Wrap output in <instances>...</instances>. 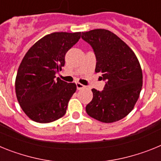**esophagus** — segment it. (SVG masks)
<instances>
[{
    "mask_svg": "<svg viewBox=\"0 0 161 161\" xmlns=\"http://www.w3.org/2000/svg\"><path fill=\"white\" fill-rule=\"evenodd\" d=\"M76 89H77L78 90H80V89H84V88L85 87V85H82V84H80V83H79V82L76 83Z\"/></svg>",
    "mask_w": 161,
    "mask_h": 161,
    "instance_id": "esophagus-1",
    "label": "esophagus"
}]
</instances>
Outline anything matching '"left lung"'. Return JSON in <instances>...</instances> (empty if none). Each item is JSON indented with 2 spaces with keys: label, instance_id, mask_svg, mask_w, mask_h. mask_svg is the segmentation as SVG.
Segmentation results:
<instances>
[{
  "label": "left lung",
  "instance_id": "obj_1",
  "mask_svg": "<svg viewBox=\"0 0 161 161\" xmlns=\"http://www.w3.org/2000/svg\"><path fill=\"white\" fill-rule=\"evenodd\" d=\"M81 38L93 49L95 72L106 81L102 91L93 89L86 106L90 117L109 123L128 114L136 105L143 85V73L136 54L111 31L96 29L82 32Z\"/></svg>",
  "mask_w": 161,
  "mask_h": 161
}]
</instances>
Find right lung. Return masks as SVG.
<instances>
[{"mask_svg":"<svg viewBox=\"0 0 161 161\" xmlns=\"http://www.w3.org/2000/svg\"><path fill=\"white\" fill-rule=\"evenodd\" d=\"M80 32H55L29 49L18 68L15 91L18 103L31 120L52 123L63 117L76 90L55 74L64 66L65 55L79 41Z\"/></svg>","mask_w":161,"mask_h":161,"instance_id":"obj_1","label":"right lung"}]
</instances>
